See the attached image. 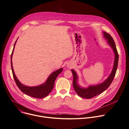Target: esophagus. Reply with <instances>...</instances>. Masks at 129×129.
<instances>
[{
    "label": "esophagus",
    "mask_w": 129,
    "mask_h": 129,
    "mask_svg": "<svg viewBox=\"0 0 129 129\" xmlns=\"http://www.w3.org/2000/svg\"><path fill=\"white\" fill-rule=\"evenodd\" d=\"M68 67H71V66H70L69 65H68Z\"/></svg>",
    "instance_id": "obj_1"
}]
</instances>
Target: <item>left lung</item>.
I'll list each match as a JSON object with an SVG mask.
<instances>
[{
    "mask_svg": "<svg viewBox=\"0 0 129 129\" xmlns=\"http://www.w3.org/2000/svg\"><path fill=\"white\" fill-rule=\"evenodd\" d=\"M103 32L104 34V38L106 40H108L107 42L112 48L115 54V60L112 73L109 77L107 79V80H105L102 83L97 85L89 86L88 87L85 88L81 87L77 84L78 76L74 70L72 69V72L73 75V87L77 94L81 97L90 99L102 93L110 86L115 76L117 69L118 67L119 58L118 53L116 49L115 42L112 37L109 33L105 32Z\"/></svg>",
    "mask_w": 129,
    "mask_h": 129,
    "instance_id": "obj_1",
    "label": "left lung"
}]
</instances>
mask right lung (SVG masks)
<instances>
[{"label":"right lung","mask_w":129,"mask_h":129,"mask_svg":"<svg viewBox=\"0 0 129 129\" xmlns=\"http://www.w3.org/2000/svg\"><path fill=\"white\" fill-rule=\"evenodd\" d=\"M16 41L14 44V46L13 47V49L12 52L11 56V68L12 71V74L13 76V78L14 79L15 83L19 88V89L25 94L30 96L31 97L36 98H42L48 96L49 93L52 90L55 79H56L57 76L59 75L63 71V68H61L57 70V71L52 73L48 77L47 80H46V82L44 84L34 87H30V86H27L22 84L19 80L17 79V77H16L13 66H12V55L14 51V49L15 47V45L16 44Z\"/></svg>","instance_id":"add662e5"}]
</instances>
